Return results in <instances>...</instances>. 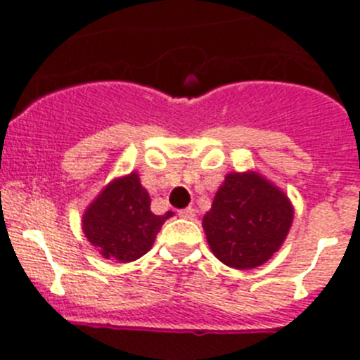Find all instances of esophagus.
<instances>
[{
	"label": "esophagus",
	"mask_w": 360,
	"mask_h": 360,
	"mask_svg": "<svg viewBox=\"0 0 360 360\" xmlns=\"http://www.w3.org/2000/svg\"><path fill=\"white\" fill-rule=\"evenodd\" d=\"M195 209L193 207H186V209H182V211H178V216H180V218H186V219H193L195 218Z\"/></svg>",
	"instance_id": "1"
}]
</instances>
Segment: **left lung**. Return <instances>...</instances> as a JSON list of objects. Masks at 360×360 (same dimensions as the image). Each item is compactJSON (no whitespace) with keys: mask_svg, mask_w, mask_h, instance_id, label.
Segmentation results:
<instances>
[{"mask_svg":"<svg viewBox=\"0 0 360 360\" xmlns=\"http://www.w3.org/2000/svg\"><path fill=\"white\" fill-rule=\"evenodd\" d=\"M294 219V207L279 187L256 171L229 173L203 231L212 254L232 269H256L278 252Z\"/></svg>","mask_w":360,"mask_h":360,"instance_id":"obj_1","label":"left lung"}]
</instances>
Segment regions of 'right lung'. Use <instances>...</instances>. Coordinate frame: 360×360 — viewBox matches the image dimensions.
Listing matches in <instances>:
<instances>
[{"label":"right lung","instance_id":"add662e5","mask_svg":"<svg viewBox=\"0 0 360 360\" xmlns=\"http://www.w3.org/2000/svg\"><path fill=\"white\" fill-rule=\"evenodd\" d=\"M173 212H151V198L136 173L115 178L82 214V231L98 254L115 263L144 256Z\"/></svg>","mask_w":360,"mask_h":360}]
</instances>
